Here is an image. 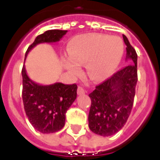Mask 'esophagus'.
I'll return each mask as SVG.
<instances>
[{
    "mask_svg": "<svg viewBox=\"0 0 160 160\" xmlns=\"http://www.w3.org/2000/svg\"><path fill=\"white\" fill-rule=\"evenodd\" d=\"M85 90L83 89L82 87H80V86H79L77 89V94L79 95H85Z\"/></svg>",
    "mask_w": 160,
    "mask_h": 160,
    "instance_id": "esophagus-1",
    "label": "esophagus"
}]
</instances>
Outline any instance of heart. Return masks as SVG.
<instances>
[{"instance_id": "obj_1", "label": "heart", "mask_w": 160, "mask_h": 160, "mask_svg": "<svg viewBox=\"0 0 160 160\" xmlns=\"http://www.w3.org/2000/svg\"><path fill=\"white\" fill-rule=\"evenodd\" d=\"M69 59L65 67L73 74L80 72L85 65L88 75L93 80H103L116 70L124 54V43L118 36L99 33L85 34L70 43Z\"/></svg>"}]
</instances>
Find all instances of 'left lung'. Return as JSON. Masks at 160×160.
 Returning <instances> with one entry per match:
<instances>
[{
  "instance_id": "8db88e82",
  "label": "left lung",
  "mask_w": 160,
  "mask_h": 160,
  "mask_svg": "<svg viewBox=\"0 0 160 160\" xmlns=\"http://www.w3.org/2000/svg\"><path fill=\"white\" fill-rule=\"evenodd\" d=\"M123 39L127 46L126 60H129L130 65L114 73L89 95L91 100L89 128L101 136L119 132L126 123L134 104L138 81L137 54L124 35Z\"/></svg>"
}]
</instances>
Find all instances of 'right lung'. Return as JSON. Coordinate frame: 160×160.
<instances>
[{"label":"right lung","mask_w":160,"mask_h":160,"mask_svg":"<svg viewBox=\"0 0 160 160\" xmlns=\"http://www.w3.org/2000/svg\"><path fill=\"white\" fill-rule=\"evenodd\" d=\"M67 31L50 30L39 35L26 52L41 43L57 42ZM22 99L26 116L32 126L43 134L55 133L65 125V113L77 96V85L55 83L41 85L28 77L26 68H22Z\"/></svg>","instance_id":"add662e5"}]
</instances>
